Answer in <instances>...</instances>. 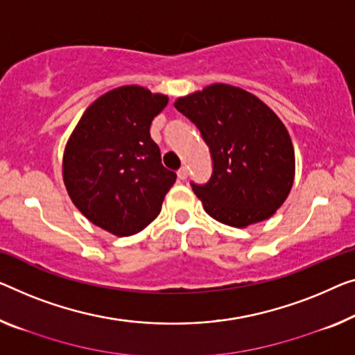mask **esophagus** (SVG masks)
<instances>
[{
	"mask_svg": "<svg viewBox=\"0 0 355 355\" xmlns=\"http://www.w3.org/2000/svg\"><path fill=\"white\" fill-rule=\"evenodd\" d=\"M177 175H178L180 180H187V177H188V168L184 167V166L180 167L178 172H177Z\"/></svg>",
	"mask_w": 355,
	"mask_h": 355,
	"instance_id": "34e87169",
	"label": "esophagus"
}]
</instances>
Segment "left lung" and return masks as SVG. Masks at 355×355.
Masks as SVG:
<instances>
[{
    "label": "left lung",
    "mask_w": 355,
    "mask_h": 355,
    "mask_svg": "<svg viewBox=\"0 0 355 355\" xmlns=\"http://www.w3.org/2000/svg\"><path fill=\"white\" fill-rule=\"evenodd\" d=\"M211 157L207 183L191 182L211 218L245 228L274 215L292 189L295 151L285 125L260 98L228 84L178 98Z\"/></svg>",
    "instance_id": "obj_1"
}]
</instances>
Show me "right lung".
Returning <instances> with one entry per match:
<instances>
[{"label":"right lung","mask_w":355,"mask_h":355,"mask_svg":"<svg viewBox=\"0 0 355 355\" xmlns=\"http://www.w3.org/2000/svg\"><path fill=\"white\" fill-rule=\"evenodd\" d=\"M166 105L162 94L118 87L84 111L67 144L63 182L73 204L116 236L145 230L177 180L150 135L151 121Z\"/></svg>","instance_id":"1"}]
</instances>
